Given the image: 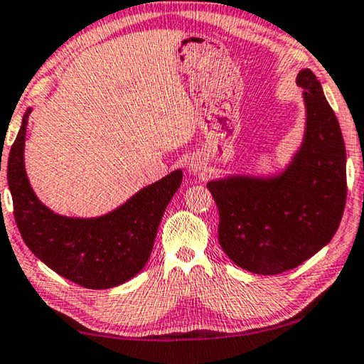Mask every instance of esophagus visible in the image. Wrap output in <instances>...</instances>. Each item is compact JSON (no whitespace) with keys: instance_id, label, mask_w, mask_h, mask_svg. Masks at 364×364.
I'll use <instances>...</instances> for the list:
<instances>
[{"instance_id":"esophagus-1","label":"esophagus","mask_w":364,"mask_h":364,"mask_svg":"<svg viewBox=\"0 0 364 364\" xmlns=\"http://www.w3.org/2000/svg\"><path fill=\"white\" fill-rule=\"evenodd\" d=\"M190 167H192V171H195V172H197V171L200 169L198 164H192V166H190Z\"/></svg>"}]
</instances>
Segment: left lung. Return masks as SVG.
Wrapping results in <instances>:
<instances>
[{"label":"left lung","mask_w":364,"mask_h":364,"mask_svg":"<svg viewBox=\"0 0 364 364\" xmlns=\"http://www.w3.org/2000/svg\"><path fill=\"white\" fill-rule=\"evenodd\" d=\"M307 110L303 146L278 177L210 182L218 239L237 267L257 275L291 270L331 242L346 201V151L338 120L311 70L299 71Z\"/></svg>","instance_id":"1"}]
</instances>
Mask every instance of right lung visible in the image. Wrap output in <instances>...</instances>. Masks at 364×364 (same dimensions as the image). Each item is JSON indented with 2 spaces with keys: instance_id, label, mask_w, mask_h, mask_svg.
I'll list each match as a JSON object with an SVG mask.
<instances>
[{
  "instance_id": "right-lung-1",
  "label": "right lung",
  "mask_w": 364,
  "mask_h": 364,
  "mask_svg": "<svg viewBox=\"0 0 364 364\" xmlns=\"http://www.w3.org/2000/svg\"><path fill=\"white\" fill-rule=\"evenodd\" d=\"M31 109L8 156V186L14 220L33 255L70 282L89 289L114 288L146 265L166 206L182 182L174 171L112 213L80 220L55 215L36 197L24 169V139Z\"/></svg>"
}]
</instances>
